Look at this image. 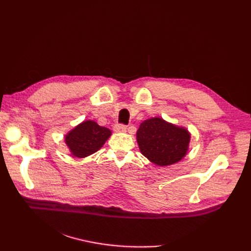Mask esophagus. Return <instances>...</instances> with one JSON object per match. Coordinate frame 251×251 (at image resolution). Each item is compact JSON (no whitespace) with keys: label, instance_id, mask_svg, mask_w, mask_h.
I'll return each instance as SVG.
<instances>
[{"label":"esophagus","instance_id":"34e87169","mask_svg":"<svg viewBox=\"0 0 251 251\" xmlns=\"http://www.w3.org/2000/svg\"><path fill=\"white\" fill-rule=\"evenodd\" d=\"M127 129V126L126 125H123V124H115L114 125V130L116 132H124Z\"/></svg>","mask_w":251,"mask_h":251}]
</instances>
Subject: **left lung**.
Returning a JSON list of instances; mask_svg holds the SVG:
<instances>
[{
  "label": "left lung",
  "instance_id": "obj_1",
  "mask_svg": "<svg viewBox=\"0 0 251 251\" xmlns=\"http://www.w3.org/2000/svg\"><path fill=\"white\" fill-rule=\"evenodd\" d=\"M136 136L140 152L151 163L162 167L180 162L188 153L191 139L188 129L162 117L143 121Z\"/></svg>",
  "mask_w": 251,
  "mask_h": 251
}]
</instances>
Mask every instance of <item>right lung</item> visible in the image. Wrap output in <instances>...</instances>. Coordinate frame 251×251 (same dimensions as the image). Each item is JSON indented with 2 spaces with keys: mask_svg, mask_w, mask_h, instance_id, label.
Wrapping results in <instances>:
<instances>
[{
  "mask_svg": "<svg viewBox=\"0 0 251 251\" xmlns=\"http://www.w3.org/2000/svg\"><path fill=\"white\" fill-rule=\"evenodd\" d=\"M112 132L99 126L95 121H84L74 127L65 137V142L74 157L84 158L102 148Z\"/></svg>",
  "mask_w": 251,
  "mask_h": 251,
  "instance_id": "add662e5",
  "label": "right lung"
}]
</instances>
